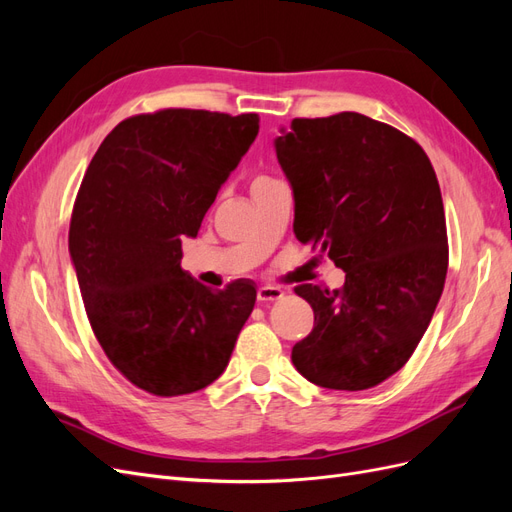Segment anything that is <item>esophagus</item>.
I'll use <instances>...</instances> for the list:
<instances>
[{
    "instance_id": "34e87169",
    "label": "esophagus",
    "mask_w": 512,
    "mask_h": 512,
    "mask_svg": "<svg viewBox=\"0 0 512 512\" xmlns=\"http://www.w3.org/2000/svg\"><path fill=\"white\" fill-rule=\"evenodd\" d=\"M284 297V290L277 286H260L258 288V301L267 303V301H280Z\"/></svg>"
}]
</instances>
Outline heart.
<instances>
[{
  "instance_id": "heart-1",
  "label": "heart",
  "mask_w": 512,
  "mask_h": 512,
  "mask_svg": "<svg viewBox=\"0 0 512 512\" xmlns=\"http://www.w3.org/2000/svg\"><path fill=\"white\" fill-rule=\"evenodd\" d=\"M265 181H269L267 177H258V179H254V183H252V188H254V185H260V183H265Z\"/></svg>"
}]
</instances>
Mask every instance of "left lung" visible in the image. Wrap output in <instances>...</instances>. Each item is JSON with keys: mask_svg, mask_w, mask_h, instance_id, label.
Here are the masks:
<instances>
[{"mask_svg": "<svg viewBox=\"0 0 512 512\" xmlns=\"http://www.w3.org/2000/svg\"><path fill=\"white\" fill-rule=\"evenodd\" d=\"M280 132L294 235L346 271L342 290L294 288L314 309V329L292 363L324 389H371L406 365L444 290L436 170L410 136L361 113L292 119Z\"/></svg>", "mask_w": 512, "mask_h": 512, "instance_id": "8db88e82", "label": "left lung"}]
</instances>
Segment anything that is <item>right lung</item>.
<instances>
[{"instance_id": "obj_1", "label": "right lung", "mask_w": 512, "mask_h": 512, "mask_svg": "<svg viewBox=\"0 0 512 512\" xmlns=\"http://www.w3.org/2000/svg\"><path fill=\"white\" fill-rule=\"evenodd\" d=\"M258 121L190 108L136 115L89 162L70 258L102 350L147 393L188 395L218 380L252 314L256 288L196 282L181 269V241L198 235Z\"/></svg>"}]
</instances>
